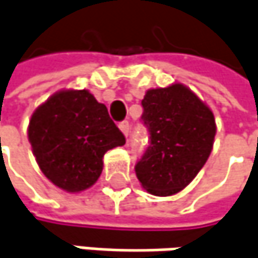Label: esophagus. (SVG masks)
<instances>
[{
    "label": "esophagus",
    "mask_w": 258,
    "mask_h": 258,
    "mask_svg": "<svg viewBox=\"0 0 258 258\" xmlns=\"http://www.w3.org/2000/svg\"><path fill=\"white\" fill-rule=\"evenodd\" d=\"M119 129L123 132V135L127 136L129 135V132H131V124L127 120H123V122L119 123Z\"/></svg>",
    "instance_id": "obj_1"
}]
</instances>
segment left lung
Segmentation results:
<instances>
[{"label": "left lung", "mask_w": 258, "mask_h": 258, "mask_svg": "<svg viewBox=\"0 0 258 258\" xmlns=\"http://www.w3.org/2000/svg\"><path fill=\"white\" fill-rule=\"evenodd\" d=\"M142 123L149 145L136 162L144 188L155 196L183 190L208 161L216 124L212 110L186 85L148 90L142 100Z\"/></svg>", "instance_id": "obj_1"}]
</instances>
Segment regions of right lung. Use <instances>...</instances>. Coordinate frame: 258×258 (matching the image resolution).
<instances>
[{
	"label": "right lung",
	"instance_id": "add662e5",
	"mask_svg": "<svg viewBox=\"0 0 258 258\" xmlns=\"http://www.w3.org/2000/svg\"><path fill=\"white\" fill-rule=\"evenodd\" d=\"M29 141L42 173L59 188L78 193L103 171V157L126 139L107 107L87 90H63L32 114Z\"/></svg>",
	"mask_w": 258,
	"mask_h": 258
}]
</instances>
